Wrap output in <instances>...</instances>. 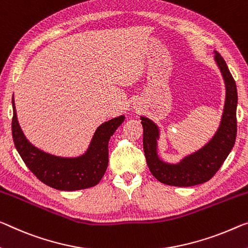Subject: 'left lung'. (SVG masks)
I'll return each mask as SVG.
<instances>
[{"label":"left lung","instance_id":"8db88e82","mask_svg":"<svg viewBox=\"0 0 248 248\" xmlns=\"http://www.w3.org/2000/svg\"><path fill=\"white\" fill-rule=\"evenodd\" d=\"M214 53L215 62L225 83L226 96L219 126L214 136L203 147L184 156L177 163L163 161L157 153L159 127L152 120L140 116L144 131L143 147L148 169L156 180L163 184L178 187L203 184L214 176L234 147L237 134V89L226 62L218 52L214 51Z\"/></svg>","mask_w":248,"mask_h":248}]
</instances>
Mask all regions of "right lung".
<instances>
[{
  "instance_id": "add662e5",
  "label": "right lung",
  "mask_w": 248,
  "mask_h": 248,
  "mask_svg": "<svg viewBox=\"0 0 248 248\" xmlns=\"http://www.w3.org/2000/svg\"><path fill=\"white\" fill-rule=\"evenodd\" d=\"M12 106L14 145L25 165L42 183L52 188L67 192L85 189L98 184L108 169V140L124 122V115L101 124L82 155L63 157L40 150L26 139L17 121L14 95Z\"/></svg>"
}]
</instances>
